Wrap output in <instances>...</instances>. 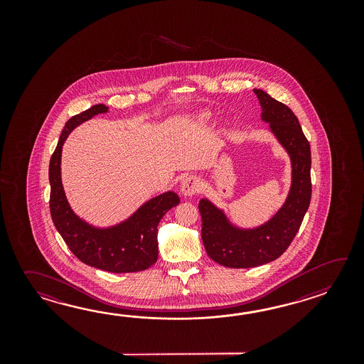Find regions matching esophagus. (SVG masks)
Returning a JSON list of instances; mask_svg holds the SVG:
<instances>
[{"label":"esophagus","instance_id":"1","mask_svg":"<svg viewBox=\"0 0 364 364\" xmlns=\"http://www.w3.org/2000/svg\"><path fill=\"white\" fill-rule=\"evenodd\" d=\"M201 182L200 179L198 178L196 176H188L186 177L182 183H181V191L186 196H191L196 193L200 191Z\"/></svg>","mask_w":364,"mask_h":364}]
</instances>
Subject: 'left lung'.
<instances>
[{
	"instance_id": "obj_1",
	"label": "left lung",
	"mask_w": 364,
	"mask_h": 364,
	"mask_svg": "<svg viewBox=\"0 0 364 364\" xmlns=\"http://www.w3.org/2000/svg\"><path fill=\"white\" fill-rule=\"evenodd\" d=\"M262 118L287 148L293 166L291 188L282 208L267 224L243 230L232 226L223 210L201 199V240L209 257L228 268H252L282 255L302 225L311 201V148L293 110L262 90H254Z\"/></svg>"
}]
</instances>
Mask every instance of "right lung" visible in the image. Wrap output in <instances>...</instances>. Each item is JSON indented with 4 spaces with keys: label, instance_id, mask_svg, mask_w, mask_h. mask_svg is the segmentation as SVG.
<instances>
[{
    "label": "right lung",
    "instance_id": "add662e5",
    "mask_svg": "<svg viewBox=\"0 0 364 364\" xmlns=\"http://www.w3.org/2000/svg\"><path fill=\"white\" fill-rule=\"evenodd\" d=\"M105 112H108V107L97 104L71 117L65 124L49 163L50 215L70 251L82 263L112 273L144 271L157 260V226L169 209L178 205V195L173 191L159 195L143 204L122 224L97 229L71 210L62 187L60 165L65 140L77 124Z\"/></svg>",
    "mask_w": 364,
    "mask_h": 364
}]
</instances>
